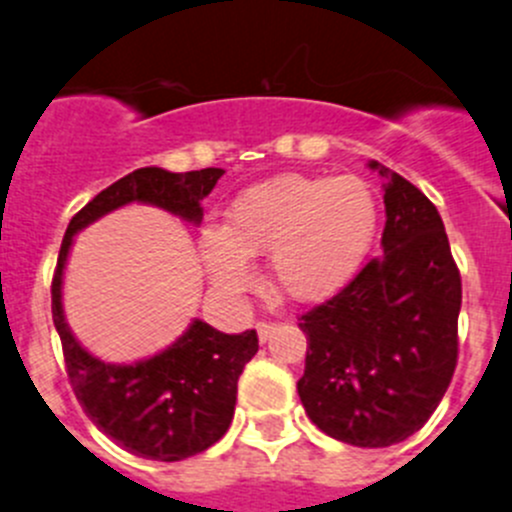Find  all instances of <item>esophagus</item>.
I'll list each match as a JSON object with an SVG mask.
<instances>
[{
    "label": "esophagus",
    "mask_w": 512,
    "mask_h": 512,
    "mask_svg": "<svg viewBox=\"0 0 512 512\" xmlns=\"http://www.w3.org/2000/svg\"><path fill=\"white\" fill-rule=\"evenodd\" d=\"M272 330H275V322H270V320L257 322V335H260V340H262V342H265L267 337L272 335Z\"/></svg>",
    "instance_id": "34e87169"
}]
</instances>
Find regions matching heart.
<instances>
[{"instance_id":"1","label":"heart","mask_w":512,"mask_h":512,"mask_svg":"<svg viewBox=\"0 0 512 512\" xmlns=\"http://www.w3.org/2000/svg\"><path fill=\"white\" fill-rule=\"evenodd\" d=\"M377 225V197L360 177L277 175L232 200L222 227L200 235V255L220 290L242 292L252 282L247 257L267 252L272 285L317 302L360 272Z\"/></svg>"}]
</instances>
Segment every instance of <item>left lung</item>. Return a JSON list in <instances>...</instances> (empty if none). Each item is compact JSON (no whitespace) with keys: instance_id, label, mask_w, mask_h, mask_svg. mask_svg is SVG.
<instances>
[{"instance_id":"obj_1","label":"left lung","mask_w":512,"mask_h":512,"mask_svg":"<svg viewBox=\"0 0 512 512\" xmlns=\"http://www.w3.org/2000/svg\"><path fill=\"white\" fill-rule=\"evenodd\" d=\"M370 167L385 177L382 252L297 317L307 335L297 395L330 438L388 448L428 423L453 380L463 285L433 202L398 172Z\"/></svg>"}]
</instances>
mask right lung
Listing matches in <instances>:
<instances>
[{"mask_svg":"<svg viewBox=\"0 0 512 512\" xmlns=\"http://www.w3.org/2000/svg\"><path fill=\"white\" fill-rule=\"evenodd\" d=\"M220 167L195 172H167L142 167L109 185L69 220L52 277V320L59 332L67 377L87 418L107 438L160 463L192 458L227 433L235 415L237 380L255 357L257 332L225 335L195 320L172 347L135 365H107L89 355L64 322L62 275L74 235L107 212L130 202H147L180 215L202 220V205Z\"/></svg>","mask_w":512,"mask_h":512,"instance_id":"1","label":"right lung"}]
</instances>
